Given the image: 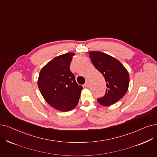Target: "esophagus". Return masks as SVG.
<instances>
[{
    "mask_svg": "<svg viewBox=\"0 0 157 157\" xmlns=\"http://www.w3.org/2000/svg\"><path fill=\"white\" fill-rule=\"evenodd\" d=\"M88 85H89V82H88V81L87 80V81H86V83H85L84 86H86V87H88Z\"/></svg>",
    "mask_w": 157,
    "mask_h": 157,
    "instance_id": "34e87169",
    "label": "esophagus"
}]
</instances>
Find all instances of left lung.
Segmentation results:
<instances>
[{"mask_svg": "<svg viewBox=\"0 0 157 157\" xmlns=\"http://www.w3.org/2000/svg\"><path fill=\"white\" fill-rule=\"evenodd\" d=\"M89 57L94 67L104 76L107 88L103 98L98 99L99 103L108 106L117 103L126 94L129 86L128 71L119 60L99 51H90Z\"/></svg>", "mask_w": 157, "mask_h": 157, "instance_id": "obj_1", "label": "left lung"}]
</instances>
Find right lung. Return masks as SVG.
<instances>
[{"label":"right lung","mask_w":157,"mask_h":157,"mask_svg":"<svg viewBox=\"0 0 157 157\" xmlns=\"http://www.w3.org/2000/svg\"><path fill=\"white\" fill-rule=\"evenodd\" d=\"M74 52H67L52 59L40 71L38 86L45 101L61 112L77 106L83 87L75 80L70 71Z\"/></svg>","instance_id":"add662e5"}]
</instances>
